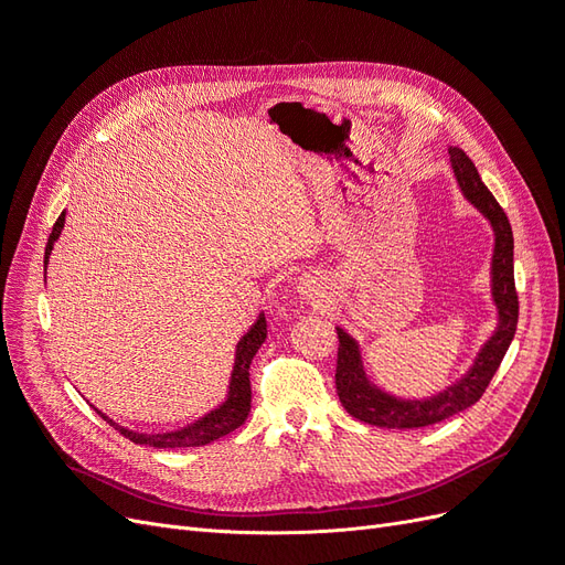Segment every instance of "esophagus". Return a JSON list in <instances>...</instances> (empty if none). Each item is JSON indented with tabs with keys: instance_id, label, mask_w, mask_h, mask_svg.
<instances>
[{
	"instance_id": "obj_1",
	"label": "esophagus",
	"mask_w": 565,
	"mask_h": 565,
	"mask_svg": "<svg viewBox=\"0 0 565 565\" xmlns=\"http://www.w3.org/2000/svg\"><path fill=\"white\" fill-rule=\"evenodd\" d=\"M299 292L303 295V297H309V299H313L318 292H320V280L318 278H301V282H299Z\"/></svg>"
}]
</instances>
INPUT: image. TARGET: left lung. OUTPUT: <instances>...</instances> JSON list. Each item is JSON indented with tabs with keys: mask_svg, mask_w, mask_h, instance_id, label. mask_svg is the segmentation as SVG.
I'll return each mask as SVG.
<instances>
[{
	"mask_svg": "<svg viewBox=\"0 0 565 565\" xmlns=\"http://www.w3.org/2000/svg\"><path fill=\"white\" fill-rule=\"evenodd\" d=\"M450 162L455 169L461 193L481 212L494 231V254H492V299L498 303L500 324L494 334L486 341L478 353L473 367L457 384L448 386L438 396L426 401H401L382 388L372 386L361 365V351L355 341L337 328L339 349H337V393L341 405L355 419L384 429H419L436 422L448 419L461 409L471 407L483 396L490 380L498 372L502 358L516 334L519 324V292L514 282V233L500 207V202L488 191V185L478 177V169L467 158L465 150L450 148Z\"/></svg>",
	"mask_w": 565,
	"mask_h": 565,
	"instance_id": "obj_1",
	"label": "left lung"
}]
</instances>
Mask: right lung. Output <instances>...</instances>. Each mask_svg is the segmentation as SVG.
Instances as JSON below:
<instances>
[{
	"label": "right lung",
	"instance_id": "obj_1",
	"mask_svg": "<svg viewBox=\"0 0 565 565\" xmlns=\"http://www.w3.org/2000/svg\"><path fill=\"white\" fill-rule=\"evenodd\" d=\"M65 224V212L56 218L54 228H51L49 243L44 249V268L49 264V254L54 249V243L58 241V235ZM266 339V318L264 313L259 316L252 324V330L241 339L235 351V365L231 374V386H228V398L221 403L216 409H212L210 415H204L191 426H183L179 431H169V434H139V431H129L125 426H117L113 419H108L104 413H98L110 426L129 438L131 443H139V446H150V448H195V446H207V443L226 436L235 431L237 426L245 424L249 407H252V386H249V363L256 355V351L262 349Z\"/></svg>",
	"mask_w": 565,
	"mask_h": 565
}]
</instances>
